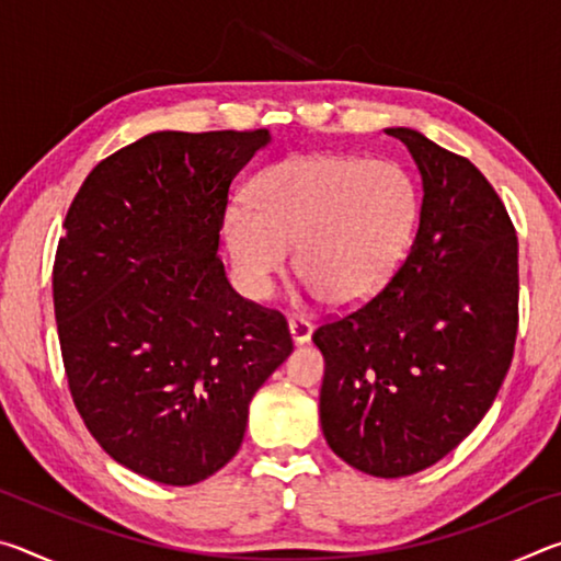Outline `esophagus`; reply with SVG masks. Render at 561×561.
<instances>
[{
	"instance_id": "1",
	"label": "esophagus",
	"mask_w": 561,
	"mask_h": 561,
	"mask_svg": "<svg viewBox=\"0 0 561 561\" xmlns=\"http://www.w3.org/2000/svg\"><path fill=\"white\" fill-rule=\"evenodd\" d=\"M289 334H291V341L297 346L307 344V341L311 339V324L307 319H289Z\"/></svg>"
}]
</instances>
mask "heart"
<instances>
[{
    "label": "heart",
    "mask_w": 561,
    "mask_h": 561,
    "mask_svg": "<svg viewBox=\"0 0 561 561\" xmlns=\"http://www.w3.org/2000/svg\"><path fill=\"white\" fill-rule=\"evenodd\" d=\"M232 201L222 237L250 299H267L297 247L299 277L334 307H356L401 267L417 222L413 180L391 160L291 156Z\"/></svg>",
    "instance_id": "1"
}]
</instances>
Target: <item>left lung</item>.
I'll use <instances>...</instances> for the list:
<instances>
[{
  "label": "left lung",
  "mask_w": 561,
  "mask_h": 561,
  "mask_svg": "<svg viewBox=\"0 0 561 561\" xmlns=\"http://www.w3.org/2000/svg\"><path fill=\"white\" fill-rule=\"evenodd\" d=\"M421 222L393 279L314 331L321 431L374 478L421 472L468 438L505 381L517 336V234L488 178L413 128Z\"/></svg>",
  "instance_id": "1"
}]
</instances>
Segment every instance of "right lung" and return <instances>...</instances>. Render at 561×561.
<instances>
[{
	"label": "right lung",
	"mask_w": 561,
	"mask_h": 561,
	"mask_svg": "<svg viewBox=\"0 0 561 561\" xmlns=\"http://www.w3.org/2000/svg\"><path fill=\"white\" fill-rule=\"evenodd\" d=\"M270 130H160L91 170L66 213L54 314L83 423L123 468L195 485L240 450L250 401L291 354L279 311L217 257L234 175Z\"/></svg>",
	"instance_id": "right-lung-1"
}]
</instances>
